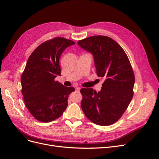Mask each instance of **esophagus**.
Segmentation results:
<instances>
[{
    "mask_svg": "<svg viewBox=\"0 0 159 159\" xmlns=\"http://www.w3.org/2000/svg\"><path fill=\"white\" fill-rule=\"evenodd\" d=\"M80 89H81L80 87H75V90H78V91H79Z\"/></svg>",
    "mask_w": 159,
    "mask_h": 159,
    "instance_id": "1",
    "label": "esophagus"
}]
</instances>
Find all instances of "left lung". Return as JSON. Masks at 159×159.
<instances>
[{
    "label": "left lung",
    "mask_w": 159,
    "mask_h": 159,
    "mask_svg": "<svg viewBox=\"0 0 159 159\" xmlns=\"http://www.w3.org/2000/svg\"><path fill=\"white\" fill-rule=\"evenodd\" d=\"M92 54L98 76L104 82L100 91L81 89V107L90 121L109 125L118 121L133 96L134 75L129 60L120 45L107 36L96 35L78 42Z\"/></svg>",
    "instance_id": "obj_1"
}]
</instances>
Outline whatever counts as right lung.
I'll use <instances>...</instances> for the list:
<instances>
[{
	"label": "right lung",
	"instance_id": "1",
	"mask_svg": "<svg viewBox=\"0 0 159 159\" xmlns=\"http://www.w3.org/2000/svg\"><path fill=\"white\" fill-rule=\"evenodd\" d=\"M75 43L63 37L40 44L29 57L21 75L22 93L32 115L42 122L61 116L68 106L73 87H65L54 79L61 75L59 58L63 51Z\"/></svg>",
	"mask_w": 159,
	"mask_h": 159
}]
</instances>
